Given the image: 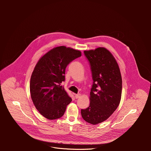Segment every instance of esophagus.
<instances>
[{"instance_id":"34e87169","label":"esophagus","mask_w":151,"mask_h":151,"mask_svg":"<svg viewBox=\"0 0 151 151\" xmlns=\"http://www.w3.org/2000/svg\"><path fill=\"white\" fill-rule=\"evenodd\" d=\"M81 94H75V98L76 99H78V98H79L80 97H81Z\"/></svg>"}]
</instances>
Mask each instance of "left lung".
Segmentation results:
<instances>
[{
	"label": "left lung",
	"instance_id": "left-lung-1",
	"mask_svg": "<svg viewBox=\"0 0 151 151\" xmlns=\"http://www.w3.org/2000/svg\"><path fill=\"white\" fill-rule=\"evenodd\" d=\"M88 60L93 79L88 107L81 109L83 119L96 125L115 111L122 94V78L119 68L112 53L104 47L84 51Z\"/></svg>",
	"mask_w": 151,
	"mask_h": 151
}]
</instances>
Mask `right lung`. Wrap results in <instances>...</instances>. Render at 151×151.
<instances>
[{
  "mask_svg": "<svg viewBox=\"0 0 151 151\" xmlns=\"http://www.w3.org/2000/svg\"><path fill=\"white\" fill-rule=\"evenodd\" d=\"M81 56L79 50L60 46L48 51L36 64L30 78V96L36 109L48 119L61 118L72 101L61 83L65 81L67 66Z\"/></svg>",
  "mask_w": 151,
  "mask_h": 151,
  "instance_id": "add662e5",
  "label": "right lung"
}]
</instances>
